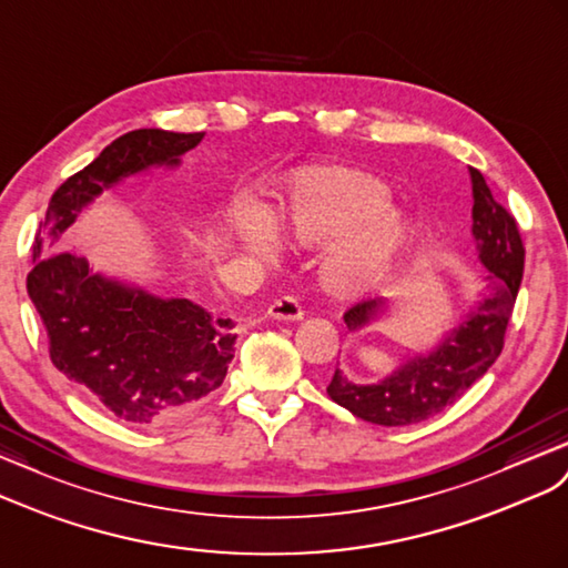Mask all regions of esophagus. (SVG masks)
Returning a JSON list of instances; mask_svg holds the SVG:
<instances>
[{
  "mask_svg": "<svg viewBox=\"0 0 568 568\" xmlns=\"http://www.w3.org/2000/svg\"><path fill=\"white\" fill-rule=\"evenodd\" d=\"M268 316L275 318V322H302L304 312L300 307V302L287 295V297H281L271 304Z\"/></svg>",
  "mask_w": 568,
  "mask_h": 568,
  "instance_id": "1",
  "label": "esophagus"
}]
</instances>
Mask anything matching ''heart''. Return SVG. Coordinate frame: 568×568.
<instances>
[{
	"label": "heart",
	"mask_w": 568,
	"mask_h": 568,
	"mask_svg": "<svg viewBox=\"0 0 568 568\" xmlns=\"http://www.w3.org/2000/svg\"><path fill=\"white\" fill-rule=\"evenodd\" d=\"M230 225L246 252L266 261L283 254L281 227L300 246L331 244L318 281L338 300H359L384 287L419 240L415 217L390 209V189L374 174L345 165L295 172L285 186L281 227L261 203H242Z\"/></svg>",
	"instance_id": "b5f03b06"
}]
</instances>
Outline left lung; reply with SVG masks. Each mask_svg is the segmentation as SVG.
I'll return each instance as SVG.
<instances>
[{"instance_id":"obj_1","label":"left lung","mask_w":568,"mask_h":568,"mask_svg":"<svg viewBox=\"0 0 568 568\" xmlns=\"http://www.w3.org/2000/svg\"><path fill=\"white\" fill-rule=\"evenodd\" d=\"M473 182V237L477 258L489 273L485 293L432 351L405 357L386 379L357 384L336 367L326 394L355 417L382 427H408L456 403L501 355L523 278L526 250L514 215L494 201L483 172L468 168ZM386 300H369L345 312L351 333L384 322Z\"/></svg>"}]
</instances>
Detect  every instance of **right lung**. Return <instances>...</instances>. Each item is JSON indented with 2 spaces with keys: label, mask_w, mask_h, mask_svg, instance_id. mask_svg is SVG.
Wrapping results in <instances>:
<instances>
[{
  "label": "right lung",
  "mask_w": 568,
  "mask_h": 568,
  "mask_svg": "<svg viewBox=\"0 0 568 568\" xmlns=\"http://www.w3.org/2000/svg\"><path fill=\"white\" fill-rule=\"evenodd\" d=\"M203 132L136 129L57 189L33 244L28 297L48 328L52 365L126 425L163 427L223 384L235 324L184 297H158L62 250L64 232L105 189L153 168H180Z\"/></svg>",
  "instance_id": "right-lung-1"
}]
</instances>
